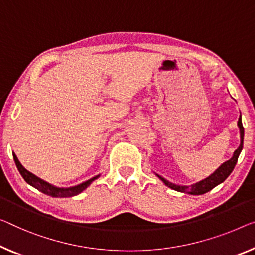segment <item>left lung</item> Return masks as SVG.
<instances>
[{"label": "left lung", "instance_id": "left-lung-1", "mask_svg": "<svg viewBox=\"0 0 255 255\" xmlns=\"http://www.w3.org/2000/svg\"><path fill=\"white\" fill-rule=\"evenodd\" d=\"M237 125H238L239 131H241V144H239L237 150L234 152L233 157H231L229 160L223 162V164L220 166L214 173L211 174L208 177L204 178V180H201L199 182H197V183L191 184V185H178V184L172 183V182H168L166 178H164L160 175H158V174H155V175L160 178V180L164 182L167 187L173 189V190H176V191L189 193V195H195V196L196 195H204V193L208 192L213 188H215L216 185L222 183V182L230 175L231 172H233L235 168V166H236V164H237L238 157L243 150V140H244V127H243V124H242V117H239Z\"/></svg>", "mask_w": 255, "mask_h": 255}]
</instances>
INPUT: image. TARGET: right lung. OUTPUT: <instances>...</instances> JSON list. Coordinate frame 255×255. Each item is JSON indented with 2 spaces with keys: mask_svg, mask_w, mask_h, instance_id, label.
I'll return each mask as SVG.
<instances>
[{
  "mask_svg": "<svg viewBox=\"0 0 255 255\" xmlns=\"http://www.w3.org/2000/svg\"><path fill=\"white\" fill-rule=\"evenodd\" d=\"M13 159H14V162H16V166L19 170V173H20V175L29 185H32V187L37 189L39 191L45 193V195L56 197V198H64V197L77 196V195H79V193H81L83 190L88 188L91 184V182L96 180L97 177H100V175H96V176L91 177L90 180L83 182V183H81V184L75 185V187L57 188V187H55V185H52L50 183H48V182L41 180L40 177H37L36 175H34V174L28 172L27 169H25L20 162H19L17 155L14 153H13Z\"/></svg>",
  "mask_w": 255,
  "mask_h": 255,
  "instance_id": "right-lung-1",
  "label": "right lung"
}]
</instances>
